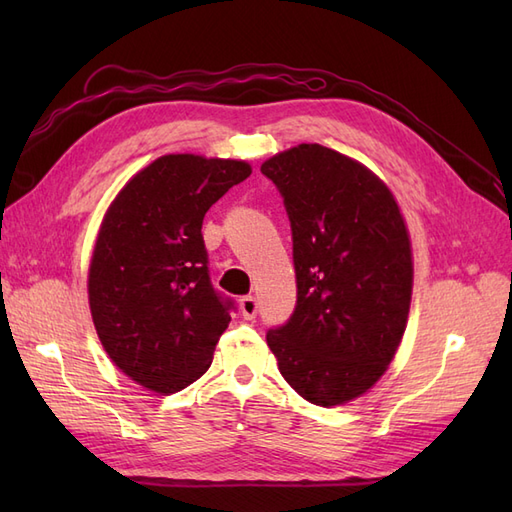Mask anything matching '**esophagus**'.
Instances as JSON below:
<instances>
[{
    "instance_id": "1",
    "label": "esophagus",
    "mask_w": 512,
    "mask_h": 512,
    "mask_svg": "<svg viewBox=\"0 0 512 512\" xmlns=\"http://www.w3.org/2000/svg\"><path fill=\"white\" fill-rule=\"evenodd\" d=\"M239 309L245 320H254L256 312H258V303L254 297H241L239 299Z\"/></svg>"
}]
</instances>
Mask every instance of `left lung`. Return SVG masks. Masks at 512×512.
<instances>
[{"instance_id":"8db88e82","label":"left lung","mask_w":512,"mask_h":512,"mask_svg":"<svg viewBox=\"0 0 512 512\" xmlns=\"http://www.w3.org/2000/svg\"><path fill=\"white\" fill-rule=\"evenodd\" d=\"M284 196L297 307L267 344L309 404L344 406L395 359L414 282L412 243L393 192L335 149L301 143L260 166Z\"/></svg>"}]
</instances>
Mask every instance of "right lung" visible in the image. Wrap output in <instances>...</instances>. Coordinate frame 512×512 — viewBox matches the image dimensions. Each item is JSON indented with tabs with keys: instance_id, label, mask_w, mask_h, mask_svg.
Returning a JSON list of instances; mask_svg holds the SVG:
<instances>
[{
	"instance_id": "right-lung-1",
	"label": "right lung",
	"mask_w": 512,
	"mask_h": 512,
	"mask_svg": "<svg viewBox=\"0 0 512 512\" xmlns=\"http://www.w3.org/2000/svg\"><path fill=\"white\" fill-rule=\"evenodd\" d=\"M252 175L245 160L168 153L108 205L87 273L91 320L123 374L158 395L205 374L230 322L207 269L209 207Z\"/></svg>"
}]
</instances>
